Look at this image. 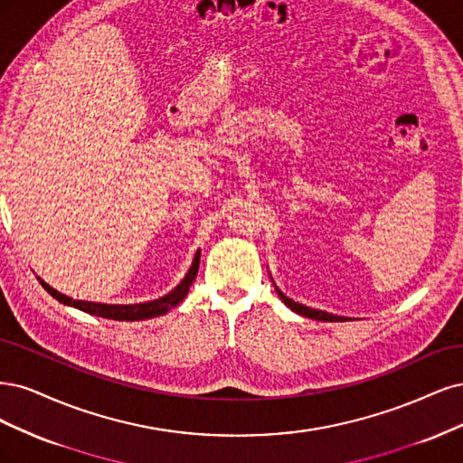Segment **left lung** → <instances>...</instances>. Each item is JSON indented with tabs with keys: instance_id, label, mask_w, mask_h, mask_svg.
Masks as SVG:
<instances>
[{
	"instance_id": "8db88e82",
	"label": "left lung",
	"mask_w": 463,
	"mask_h": 463,
	"mask_svg": "<svg viewBox=\"0 0 463 463\" xmlns=\"http://www.w3.org/2000/svg\"><path fill=\"white\" fill-rule=\"evenodd\" d=\"M279 296H280V300L285 302V304H287L290 309H294L296 313H300V316H304V317H309V319H317V321H346V317L333 316V313H326V311H321V309H311V307H307V306L298 304V302L290 300V298H287V296L282 294L280 290H279Z\"/></svg>"
}]
</instances>
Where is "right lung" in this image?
Listing matches in <instances>:
<instances>
[{"label":"right lung","mask_w":463,"mask_h":463,"mask_svg":"<svg viewBox=\"0 0 463 463\" xmlns=\"http://www.w3.org/2000/svg\"><path fill=\"white\" fill-rule=\"evenodd\" d=\"M198 269H200V251L196 253V258H194L192 261V267L190 271L186 273V277L183 279L181 285H178L175 290H171L167 296L163 298H157V300L154 302H146V304H128V306H111V304H94V302H82V300H72V298L57 292L55 288H52L50 285H46L42 279L40 285L46 288L55 300H59L61 304H67V306H72V307H79L86 313H92V316H98V317H106V319H115V321H140V319H152V317H157V316H163V313H167L171 307L181 304L190 287L194 279H196L198 275Z\"/></svg>","instance_id":"add662e5"}]
</instances>
